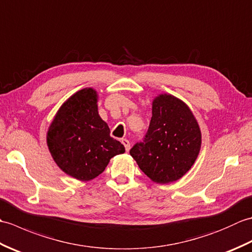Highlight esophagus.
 <instances>
[{
    "mask_svg": "<svg viewBox=\"0 0 252 252\" xmlns=\"http://www.w3.org/2000/svg\"><path fill=\"white\" fill-rule=\"evenodd\" d=\"M121 143L123 144V146H125L126 151V152H129V149H130V142L127 141L126 138H122V140H121Z\"/></svg>",
    "mask_w": 252,
    "mask_h": 252,
    "instance_id": "esophagus-1",
    "label": "esophagus"
}]
</instances>
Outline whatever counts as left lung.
Segmentation results:
<instances>
[{"instance_id": "1", "label": "left lung", "mask_w": 252, "mask_h": 252, "mask_svg": "<svg viewBox=\"0 0 252 252\" xmlns=\"http://www.w3.org/2000/svg\"><path fill=\"white\" fill-rule=\"evenodd\" d=\"M153 116L144 141L130 151L138 167L155 183L180 180L195 163L201 147V132L183 100L160 94L153 100Z\"/></svg>"}]
</instances>
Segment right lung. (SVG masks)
I'll return each mask as SVG.
<instances>
[{
    "mask_svg": "<svg viewBox=\"0 0 252 252\" xmlns=\"http://www.w3.org/2000/svg\"><path fill=\"white\" fill-rule=\"evenodd\" d=\"M97 98L92 88L71 95L56 112L46 134L56 164L79 181L95 179L112 157L126 152L125 146L110 136L108 125L99 117Z\"/></svg>",
    "mask_w": 252,
    "mask_h": 252,
    "instance_id": "1",
    "label": "right lung"
}]
</instances>
